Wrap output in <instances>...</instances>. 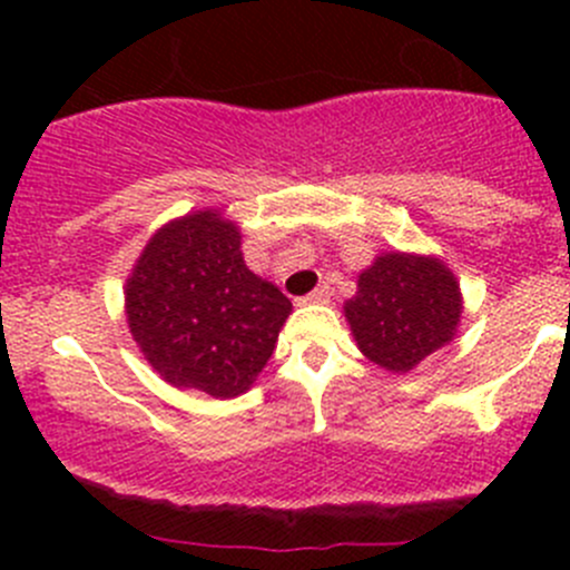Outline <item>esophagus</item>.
Returning <instances> with one entry per match:
<instances>
[{
  "label": "esophagus",
  "mask_w": 570,
  "mask_h": 570,
  "mask_svg": "<svg viewBox=\"0 0 570 570\" xmlns=\"http://www.w3.org/2000/svg\"><path fill=\"white\" fill-rule=\"evenodd\" d=\"M331 301V292H327V286H320V289H314V292H308L306 297H301V306H322V303H327Z\"/></svg>",
  "instance_id": "obj_1"
}]
</instances>
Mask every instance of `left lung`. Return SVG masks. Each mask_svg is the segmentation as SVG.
<instances>
[{
    "mask_svg": "<svg viewBox=\"0 0 570 570\" xmlns=\"http://www.w3.org/2000/svg\"><path fill=\"white\" fill-rule=\"evenodd\" d=\"M463 295L444 258L389 250L358 273L344 320L361 353L405 375L458 336Z\"/></svg>",
    "mask_w": 570,
    "mask_h": 570,
    "instance_id": "8db88e82",
    "label": "left lung"
}]
</instances>
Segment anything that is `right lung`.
Instances as JSON below:
<instances>
[{"mask_svg": "<svg viewBox=\"0 0 570 570\" xmlns=\"http://www.w3.org/2000/svg\"><path fill=\"white\" fill-rule=\"evenodd\" d=\"M126 325L170 386L232 400L267 366L292 303L248 269L239 226L198 209L157 228L124 286Z\"/></svg>", "mask_w": 570, "mask_h": 570, "instance_id": "1", "label": "right lung"}]
</instances>
